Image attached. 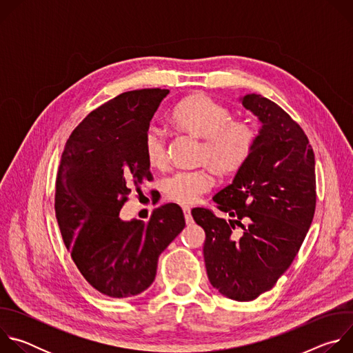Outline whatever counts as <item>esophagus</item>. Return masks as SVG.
<instances>
[{
    "mask_svg": "<svg viewBox=\"0 0 353 353\" xmlns=\"http://www.w3.org/2000/svg\"><path fill=\"white\" fill-rule=\"evenodd\" d=\"M183 214H184L185 222H187V223H192V216H191V210H190V207H183Z\"/></svg>",
    "mask_w": 353,
    "mask_h": 353,
    "instance_id": "esophagus-1",
    "label": "esophagus"
}]
</instances>
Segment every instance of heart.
<instances>
[{
  "mask_svg": "<svg viewBox=\"0 0 353 353\" xmlns=\"http://www.w3.org/2000/svg\"><path fill=\"white\" fill-rule=\"evenodd\" d=\"M173 124L185 132L203 138L201 162H208L222 173L237 170L254 148L257 131L248 121H233L223 103L207 96L194 94L172 112ZM143 155L150 166L161 168L166 161V137L162 130L149 125L142 139ZM214 185L208 168L177 170L163 181L166 196L179 204H192Z\"/></svg>",
  "mask_w": 353,
  "mask_h": 353,
  "instance_id": "obj_1",
  "label": "heart"
}]
</instances>
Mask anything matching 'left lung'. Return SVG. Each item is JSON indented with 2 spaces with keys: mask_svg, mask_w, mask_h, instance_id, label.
<instances>
[{
  "mask_svg": "<svg viewBox=\"0 0 353 353\" xmlns=\"http://www.w3.org/2000/svg\"><path fill=\"white\" fill-rule=\"evenodd\" d=\"M263 124L247 161L214 201L232 219L194 208L205 230L204 260L211 285L248 301L274 288L290 267L316 211L314 152L301 127L261 94L240 97ZM236 225L242 232L233 234Z\"/></svg>",
  "mask_w": 353,
  "mask_h": 353,
  "instance_id": "obj_1",
  "label": "left lung"
}]
</instances>
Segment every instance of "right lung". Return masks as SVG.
Instances as JSON below:
<instances>
[{"label": "right lung", "mask_w": 353, "mask_h": 353, "mask_svg": "<svg viewBox=\"0 0 353 353\" xmlns=\"http://www.w3.org/2000/svg\"><path fill=\"white\" fill-rule=\"evenodd\" d=\"M169 89L119 94L89 113L70 135L56 180V218L71 259L102 294L131 297L157 276L162 251L184 229L177 204L148 222L123 221L131 190L152 180L142 139Z\"/></svg>", "instance_id": "add662e5"}]
</instances>
